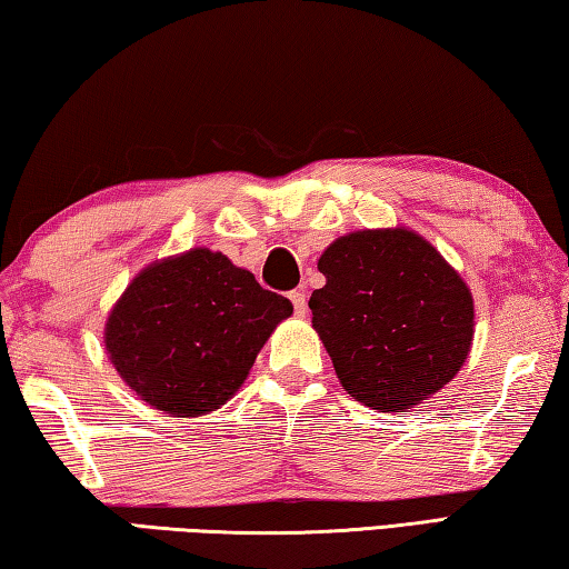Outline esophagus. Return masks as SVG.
I'll use <instances>...</instances> for the list:
<instances>
[{
    "mask_svg": "<svg viewBox=\"0 0 569 569\" xmlns=\"http://www.w3.org/2000/svg\"><path fill=\"white\" fill-rule=\"evenodd\" d=\"M290 300H292V305H295V315H297V318H305V315H307V297H305V292H300V290L290 292Z\"/></svg>",
    "mask_w": 569,
    "mask_h": 569,
    "instance_id": "esophagus-1",
    "label": "esophagus"
}]
</instances>
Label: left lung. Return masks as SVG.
Returning a JSON list of instances; mask_svg holds the SVG:
<instances>
[{
  "mask_svg": "<svg viewBox=\"0 0 569 569\" xmlns=\"http://www.w3.org/2000/svg\"><path fill=\"white\" fill-rule=\"evenodd\" d=\"M312 328L342 388L372 411L400 413L451 383L473 340L461 274L411 229L352 231L322 251Z\"/></svg>",
  "mask_w": 569,
  "mask_h": 569,
  "instance_id": "8db88e82",
  "label": "left lung"
}]
</instances>
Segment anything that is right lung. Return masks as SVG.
<instances>
[{
    "instance_id": "1",
    "label": "right lung",
    "mask_w": 569,
    "mask_h": 569,
    "mask_svg": "<svg viewBox=\"0 0 569 569\" xmlns=\"http://www.w3.org/2000/svg\"><path fill=\"white\" fill-rule=\"evenodd\" d=\"M292 315L287 297L221 251L189 249L148 264L106 322L108 358L156 411H217L244 383L269 335Z\"/></svg>"
}]
</instances>
